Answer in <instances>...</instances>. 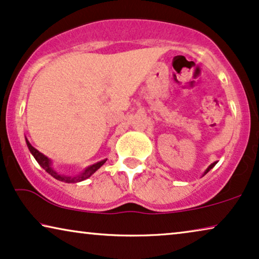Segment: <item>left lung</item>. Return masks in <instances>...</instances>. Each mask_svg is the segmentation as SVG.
Wrapping results in <instances>:
<instances>
[{
  "instance_id": "1",
  "label": "left lung",
  "mask_w": 259,
  "mask_h": 259,
  "mask_svg": "<svg viewBox=\"0 0 259 259\" xmlns=\"http://www.w3.org/2000/svg\"><path fill=\"white\" fill-rule=\"evenodd\" d=\"M215 164H217V161H214V162H213V164H211L210 166H208V167L206 168V171H205V172H204V175H206V173H207L208 171H210V169H211L212 167H214V165H215Z\"/></svg>"
}]
</instances>
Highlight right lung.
Instances as JSON below:
<instances>
[{"mask_svg": "<svg viewBox=\"0 0 259 259\" xmlns=\"http://www.w3.org/2000/svg\"><path fill=\"white\" fill-rule=\"evenodd\" d=\"M26 143H27L28 148H29L30 153L34 155L35 160H36V161L38 162V165H40L41 167L44 168V169H46V172H48L49 175H51L52 177H54L55 179H58V180H60V182H63V183H79V182H82V180H84V179L90 178V177H91L92 175H93V173H94L95 171H98V169L100 168L101 166L105 164L106 160H107V159H105V160L99 161V162H97V164L88 166V167H87L86 169H84V171H82V172L80 173V175H77V176H65V175H60V173L56 172L55 169L52 167V161H51V159L47 158L45 154H42L41 152H38V151L36 150V148L31 146L29 141L27 140V138H26Z\"/></svg>", "mask_w": 259, "mask_h": 259, "instance_id": "obj_1", "label": "right lung"}]
</instances>
